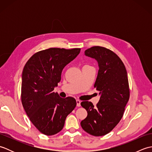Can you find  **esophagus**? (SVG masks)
<instances>
[{"mask_svg": "<svg viewBox=\"0 0 152 152\" xmlns=\"http://www.w3.org/2000/svg\"><path fill=\"white\" fill-rule=\"evenodd\" d=\"M80 103H81V101H80V100H76V106H81V104H80Z\"/></svg>", "mask_w": 152, "mask_h": 152, "instance_id": "esophagus-1", "label": "esophagus"}]
</instances>
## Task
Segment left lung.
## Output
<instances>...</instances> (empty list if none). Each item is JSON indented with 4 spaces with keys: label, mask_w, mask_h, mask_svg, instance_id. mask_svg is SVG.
Segmentation results:
<instances>
[{
    "label": "left lung",
    "mask_w": 152,
    "mask_h": 152,
    "mask_svg": "<svg viewBox=\"0 0 152 152\" xmlns=\"http://www.w3.org/2000/svg\"><path fill=\"white\" fill-rule=\"evenodd\" d=\"M85 56L98 63L99 71L94 87L99 92V101H83L81 105L88 116L80 123L87 133L101 137L110 133L124 115L129 99L127 72L117 55L105 48L94 46L85 51Z\"/></svg>",
    "instance_id": "8db88e82"
}]
</instances>
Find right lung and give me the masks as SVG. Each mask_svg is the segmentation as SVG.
<instances>
[{
	"mask_svg": "<svg viewBox=\"0 0 152 152\" xmlns=\"http://www.w3.org/2000/svg\"><path fill=\"white\" fill-rule=\"evenodd\" d=\"M80 52V48H50L34 54L23 68L22 104L31 121L44 134L51 136L62 130L66 116L76 107L75 99L61 98L53 90L64 67Z\"/></svg>",
	"mask_w": 152,
	"mask_h": 152,
	"instance_id": "add662e5",
	"label": "right lung"
}]
</instances>
